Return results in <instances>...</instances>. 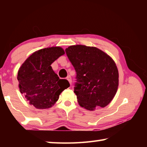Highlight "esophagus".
Returning <instances> with one entry per match:
<instances>
[{
	"mask_svg": "<svg viewBox=\"0 0 147 147\" xmlns=\"http://www.w3.org/2000/svg\"><path fill=\"white\" fill-rule=\"evenodd\" d=\"M67 80L69 81V84H70V85L71 86V84H72V80H71V76H67Z\"/></svg>",
	"mask_w": 147,
	"mask_h": 147,
	"instance_id": "obj_1",
	"label": "esophagus"
}]
</instances>
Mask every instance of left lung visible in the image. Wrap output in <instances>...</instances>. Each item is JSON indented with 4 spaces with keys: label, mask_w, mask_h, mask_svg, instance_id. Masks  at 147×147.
Returning <instances> with one entry per match:
<instances>
[{
    "label": "left lung",
    "mask_w": 147,
    "mask_h": 147,
    "mask_svg": "<svg viewBox=\"0 0 147 147\" xmlns=\"http://www.w3.org/2000/svg\"><path fill=\"white\" fill-rule=\"evenodd\" d=\"M65 52L76 72L74 93L79 105L89 111L108 106L119 86V71L113 59L94 47L76 45Z\"/></svg>",
    "instance_id": "left-lung-1"
}]
</instances>
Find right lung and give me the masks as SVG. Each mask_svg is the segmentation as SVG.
Returning <instances> with one entry per match:
<instances>
[{
  "label": "right lung",
  "mask_w": 147,
  "mask_h": 147,
  "mask_svg": "<svg viewBox=\"0 0 147 147\" xmlns=\"http://www.w3.org/2000/svg\"><path fill=\"white\" fill-rule=\"evenodd\" d=\"M64 54V50L59 47L42 49L34 52L19 69L20 92L35 108H51L61 92L70 86L67 80L59 79L51 66Z\"/></svg>",
  "instance_id": "add662e5"
}]
</instances>
